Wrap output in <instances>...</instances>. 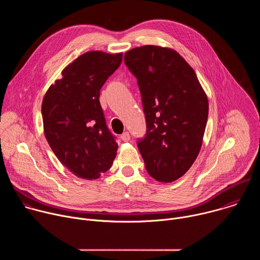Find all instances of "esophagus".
<instances>
[{
    "label": "esophagus",
    "instance_id": "34e87169",
    "mask_svg": "<svg viewBox=\"0 0 260 260\" xmlns=\"http://www.w3.org/2000/svg\"><path fill=\"white\" fill-rule=\"evenodd\" d=\"M120 139H121L123 142H127V141H129L131 136H129V134H128L127 132H124V133L120 136Z\"/></svg>",
    "mask_w": 260,
    "mask_h": 260
}]
</instances>
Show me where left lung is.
Here are the masks:
<instances>
[{
	"label": "left lung",
	"mask_w": 260,
	"mask_h": 260,
	"mask_svg": "<svg viewBox=\"0 0 260 260\" xmlns=\"http://www.w3.org/2000/svg\"><path fill=\"white\" fill-rule=\"evenodd\" d=\"M124 63L138 80L146 135L138 148L153 179L170 183L197 159L208 120V98L193 69L177 51L154 45L134 48Z\"/></svg>",
	"instance_id": "left-lung-1"
}]
</instances>
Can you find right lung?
<instances>
[{"instance_id": "right-lung-1", "label": "right lung", "mask_w": 260, "mask_h": 260, "mask_svg": "<svg viewBox=\"0 0 260 260\" xmlns=\"http://www.w3.org/2000/svg\"><path fill=\"white\" fill-rule=\"evenodd\" d=\"M122 53L88 51L62 72L44 95L45 138L74 175L94 180L113 164L118 145L106 124L100 90L118 69Z\"/></svg>"}]
</instances>
